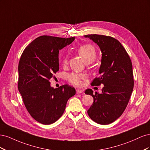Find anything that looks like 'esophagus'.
<instances>
[{"label":"esophagus","mask_w":150,"mask_h":150,"mask_svg":"<svg viewBox=\"0 0 150 150\" xmlns=\"http://www.w3.org/2000/svg\"><path fill=\"white\" fill-rule=\"evenodd\" d=\"M84 92V91L83 89H78L76 90V93L77 94H79V93H83Z\"/></svg>","instance_id":"esophagus-1"}]
</instances>
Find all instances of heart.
<instances>
[{
  "label": "heart",
  "mask_w": 150,
  "mask_h": 150,
  "mask_svg": "<svg viewBox=\"0 0 150 150\" xmlns=\"http://www.w3.org/2000/svg\"><path fill=\"white\" fill-rule=\"evenodd\" d=\"M78 53L86 63L93 62L96 57V51L95 48L90 44H84L80 46L78 49ZM67 63V57L63 59L62 64ZM86 78V76L82 74L72 72L67 76V80L70 83L74 86H79L83 83V81Z\"/></svg>",
  "instance_id": "obj_1"
}]
</instances>
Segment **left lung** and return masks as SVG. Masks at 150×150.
Returning <instances> with one entry per match:
<instances>
[{
    "mask_svg": "<svg viewBox=\"0 0 150 150\" xmlns=\"http://www.w3.org/2000/svg\"><path fill=\"white\" fill-rule=\"evenodd\" d=\"M84 37L97 44L102 52L100 76L95 78L91 85H104L101 94L96 92L94 94L91 89L85 91V94L91 95L94 99L88 114L97 123L108 125L118 118L128 104L134 86L132 63L117 39L98 34Z\"/></svg>",
    "mask_w": 150,
    "mask_h": 150,
    "instance_id": "1",
    "label": "left lung"
}]
</instances>
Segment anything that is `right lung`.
<instances>
[{
	"mask_svg": "<svg viewBox=\"0 0 150 150\" xmlns=\"http://www.w3.org/2000/svg\"><path fill=\"white\" fill-rule=\"evenodd\" d=\"M75 38L42 35L22 52L18 66V89L30 116L40 123L50 125L59 120L66 104L76 94L74 87L65 84L55 88L49 80L59 71V52Z\"/></svg>",
	"mask_w": 150,
	"mask_h": 150,
	"instance_id": "1",
	"label": "right lung"
}]
</instances>
